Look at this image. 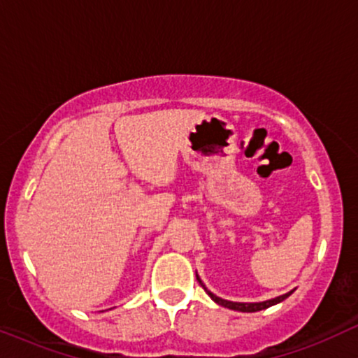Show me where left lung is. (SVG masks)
<instances>
[{
  "label": "left lung",
  "mask_w": 358,
  "mask_h": 358,
  "mask_svg": "<svg viewBox=\"0 0 358 358\" xmlns=\"http://www.w3.org/2000/svg\"><path fill=\"white\" fill-rule=\"evenodd\" d=\"M196 279H199V276H196ZM199 282H200V285H202V287L205 289V293H207L208 296H210L215 303H219V305L225 306V308H229V310L245 311V313H254V311L266 310V308H269V306L276 305V303H281L282 299H286L287 296H289L291 293H293V291H289V293L282 294V296H278V298H274V299H269V301H262V303H234V301H227V299H222V298H219V296H215V294L210 293V291H208L207 287L203 286V282L200 281V279H199Z\"/></svg>",
  "instance_id": "8db88e82"
}]
</instances>
